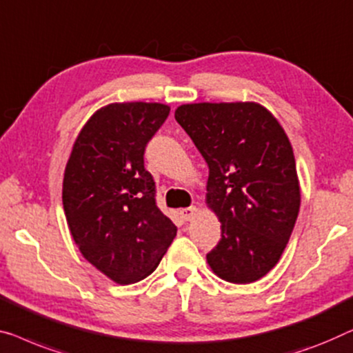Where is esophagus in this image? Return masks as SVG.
<instances>
[{"mask_svg":"<svg viewBox=\"0 0 353 353\" xmlns=\"http://www.w3.org/2000/svg\"><path fill=\"white\" fill-rule=\"evenodd\" d=\"M196 212H197L196 207H188V208H183V210L180 212V214H181L183 219H186V221H189V219H191L194 214H196Z\"/></svg>","mask_w":353,"mask_h":353,"instance_id":"obj_1","label":"esophagus"}]
</instances>
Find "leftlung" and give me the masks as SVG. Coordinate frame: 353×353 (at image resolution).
I'll list each match as a JSON object with an SVG mask.
<instances>
[{"label":"left lung","mask_w":353,"mask_h":353,"mask_svg":"<svg viewBox=\"0 0 353 353\" xmlns=\"http://www.w3.org/2000/svg\"><path fill=\"white\" fill-rule=\"evenodd\" d=\"M175 119L210 170L207 203L221 239L207 261L228 282H256L279 263L299 213L288 137L264 106L250 101L181 105Z\"/></svg>","instance_id":"8db88e82"}]
</instances>
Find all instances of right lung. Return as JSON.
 Returning <instances> with one entry per match:
<instances>
[{"label":"right lung","instance_id":"1","mask_svg":"<svg viewBox=\"0 0 353 353\" xmlns=\"http://www.w3.org/2000/svg\"><path fill=\"white\" fill-rule=\"evenodd\" d=\"M170 108L113 103L97 111L74 141L63 176V210L79 252L119 285L146 279L176 236L156 203L145 150Z\"/></svg>","mask_w":353,"mask_h":353}]
</instances>
